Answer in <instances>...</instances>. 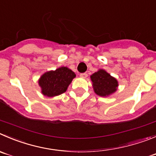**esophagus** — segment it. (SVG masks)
Returning a JSON list of instances; mask_svg holds the SVG:
<instances>
[{
  "instance_id": "esophagus-1",
  "label": "esophagus",
  "mask_w": 156,
  "mask_h": 156,
  "mask_svg": "<svg viewBox=\"0 0 156 156\" xmlns=\"http://www.w3.org/2000/svg\"><path fill=\"white\" fill-rule=\"evenodd\" d=\"M87 73H81L80 75V76L81 77V78H84V79H85V78H87Z\"/></svg>"
}]
</instances>
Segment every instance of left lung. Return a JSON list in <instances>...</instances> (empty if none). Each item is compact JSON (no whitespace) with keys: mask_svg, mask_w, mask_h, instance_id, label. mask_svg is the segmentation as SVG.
<instances>
[{"mask_svg":"<svg viewBox=\"0 0 156 156\" xmlns=\"http://www.w3.org/2000/svg\"><path fill=\"white\" fill-rule=\"evenodd\" d=\"M94 93L103 97L113 94L119 87L118 80L103 69H99L90 76Z\"/></svg>","mask_w":156,"mask_h":156,"instance_id":"1","label":"left lung"}]
</instances>
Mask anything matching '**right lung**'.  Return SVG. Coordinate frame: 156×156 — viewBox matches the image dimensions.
Returning <instances> with one entry per match:
<instances>
[{
	"mask_svg": "<svg viewBox=\"0 0 156 156\" xmlns=\"http://www.w3.org/2000/svg\"><path fill=\"white\" fill-rule=\"evenodd\" d=\"M76 74L66 66L44 73L38 80L41 93L47 97H53L65 93Z\"/></svg>",
	"mask_w": 156,
	"mask_h": 156,
	"instance_id": "right-lung-1",
	"label": "right lung"
}]
</instances>
